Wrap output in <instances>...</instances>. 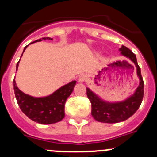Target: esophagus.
<instances>
[{
	"label": "esophagus",
	"mask_w": 157,
	"mask_h": 157,
	"mask_svg": "<svg viewBox=\"0 0 157 157\" xmlns=\"http://www.w3.org/2000/svg\"><path fill=\"white\" fill-rule=\"evenodd\" d=\"M88 77H87L86 75H81L78 77V82H84L85 81H86Z\"/></svg>",
	"instance_id": "obj_1"
}]
</instances>
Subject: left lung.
I'll use <instances>...</instances> for the list:
<instances>
[{
    "label": "left lung",
    "mask_w": 157,
    "mask_h": 157,
    "mask_svg": "<svg viewBox=\"0 0 157 157\" xmlns=\"http://www.w3.org/2000/svg\"><path fill=\"white\" fill-rule=\"evenodd\" d=\"M121 54L130 59L137 68V75L140 79V84L135 93L125 101L117 103H110L101 100L98 96L86 88V94L90 101L92 111L91 114L94 120L106 123H116L124 121L137 112L139 109L144 96V82L141 74V68L138 66L135 54L124 45L120 48Z\"/></svg>",
    "instance_id": "8db88e82"
}]
</instances>
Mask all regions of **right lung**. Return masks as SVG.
<instances>
[{
  "label": "right lung",
  "instance_id": "1",
  "mask_svg": "<svg viewBox=\"0 0 157 157\" xmlns=\"http://www.w3.org/2000/svg\"><path fill=\"white\" fill-rule=\"evenodd\" d=\"M42 39L52 40L50 37H43ZM41 41V39H38L31 43ZM27 46L25 47L23 52ZM19 63V61L16 64V70ZM75 84L76 81H72L58 89L51 95L45 98H34L19 90L15 78L13 81L14 92L21 111L29 119L41 124H52L63 120L65 116V103L74 90Z\"/></svg>",
  "mask_w": 157,
  "mask_h": 157
}]
</instances>
